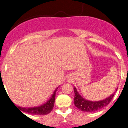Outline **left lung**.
Instances as JSON below:
<instances>
[{
	"label": "left lung",
	"mask_w": 128,
	"mask_h": 128,
	"mask_svg": "<svg viewBox=\"0 0 128 128\" xmlns=\"http://www.w3.org/2000/svg\"><path fill=\"white\" fill-rule=\"evenodd\" d=\"M118 88L116 89V90ZM74 94H75L74 100V104L76 107L78 108L79 110L84 112H94V111L101 110L110 103L114 96V93H113L110 97L102 101H90L82 98L77 91L76 88H74Z\"/></svg>",
	"instance_id": "8db88e82"
}]
</instances>
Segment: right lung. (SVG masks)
I'll list each match as a JSON object with an SVG mask.
<instances>
[{"mask_svg": "<svg viewBox=\"0 0 128 128\" xmlns=\"http://www.w3.org/2000/svg\"><path fill=\"white\" fill-rule=\"evenodd\" d=\"M58 88L54 90V94H52V97L50 98V100L46 102L44 104L39 106L38 107L34 108H22L20 106H17L18 108L22 111L27 113L33 115H46L49 114V112H51L54 108V102H55V97H56V92Z\"/></svg>", "mask_w": 128, "mask_h": 128, "instance_id": "1", "label": "right lung"}]
</instances>
